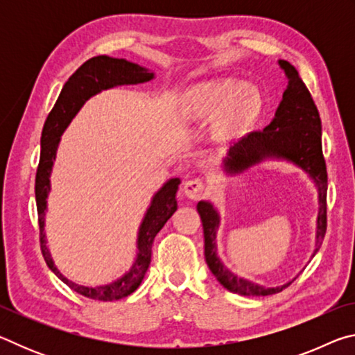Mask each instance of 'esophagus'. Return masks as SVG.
Here are the masks:
<instances>
[{"label": "esophagus", "mask_w": 355, "mask_h": 355, "mask_svg": "<svg viewBox=\"0 0 355 355\" xmlns=\"http://www.w3.org/2000/svg\"><path fill=\"white\" fill-rule=\"evenodd\" d=\"M183 192L189 199H199V197L203 196V192H205V184L200 180H188L183 184Z\"/></svg>", "instance_id": "34e87169"}]
</instances>
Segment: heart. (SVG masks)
<instances>
[{
  "instance_id": "obj_1",
  "label": "heart",
  "mask_w": 355,
  "mask_h": 355,
  "mask_svg": "<svg viewBox=\"0 0 355 355\" xmlns=\"http://www.w3.org/2000/svg\"><path fill=\"white\" fill-rule=\"evenodd\" d=\"M255 105V94L232 78L199 84L186 95V106L192 117L214 116L225 111L228 119H238L250 114Z\"/></svg>"
}]
</instances>
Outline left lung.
I'll return each instance as SVG.
<instances>
[{
  "mask_svg": "<svg viewBox=\"0 0 355 355\" xmlns=\"http://www.w3.org/2000/svg\"><path fill=\"white\" fill-rule=\"evenodd\" d=\"M277 64L284 70L288 84L274 119L263 131L248 135L228 150L227 156L222 159V169L227 175L235 177L263 161L277 159L291 163L307 173L309 178L315 183L318 205H320L316 218V241L313 254H311V257H315L321 248L327 225V172L321 146V119L315 101L307 86L300 80L297 70L284 59H279ZM197 211L200 214L203 225L205 261L216 280L228 291L241 294V296H268V294L280 293L293 284L296 277L277 286H266L241 277L228 269L219 258L218 244H216V236L220 225L218 208L209 200H200L197 203Z\"/></svg>",
  "mask_w": 355,
  "mask_h": 355,
  "instance_id": "1",
  "label": "left lung"
}]
</instances>
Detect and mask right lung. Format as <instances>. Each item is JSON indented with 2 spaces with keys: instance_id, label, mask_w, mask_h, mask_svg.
<instances>
[{
  "instance_id": "obj_1",
  "label": "right lung",
  "mask_w": 355,
  "mask_h": 355,
  "mask_svg": "<svg viewBox=\"0 0 355 355\" xmlns=\"http://www.w3.org/2000/svg\"><path fill=\"white\" fill-rule=\"evenodd\" d=\"M155 73L147 67L127 61V59L111 58L106 55L95 56L84 62L69 81L64 84L59 94L56 105L45 120L40 137V161L35 175V202H37L39 227H40V248L48 268L61 279L71 290L95 300H119L127 297L128 294L137 290L146 275L150 260H152V244L158 232L164 227L167 219L177 211V191L180 178H169L155 192L152 202L144 214L142 222L137 230L136 239V257L130 269L119 279L105 285H80L69 280L56 268L53 261L51 252L46 245L45 235V214L48 208V194L51 191V172L56 161V153L61 136L67 130L71 120L80 112L81 107L89 98L107 89L117 86H130V84H144L152 81Z\"/></svg>"
}]
</instances>
